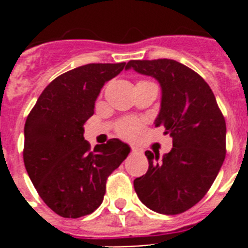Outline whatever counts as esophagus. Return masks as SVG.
Returning <instances> with one entry per match:
<instances>
[{
	"instance_id": "esophagus-1",
	"label": "esophagus",
	"mask_w": 248,
	"mask_h": 248,
	"mask_svg": "<svg viewBox=\"0 0 248 248\" xmlns=\"http://www.w3.org/2000/svg\"><path fill=\"white\" fill-rule=\"evenodd\" d=\"M131 153L133 154H143V150L138 146H131Z\"/></svg>"
}]
</instances>
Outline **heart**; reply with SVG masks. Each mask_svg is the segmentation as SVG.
Listing matches in <instances>:
<instances>
[{
    "label": "heart",
    "mask_w": 248,
    "mask_h": 248,
    "mask_svg": "<svg viewBox=\"0 0 248 248\" xmlns=\"http://www.w3.org/2000/svg\"><path fill=\"white\" fill-rule=\"evenodd\" d=\"M141 130V123L138 119H126L123 120L118 125V131L122 137L133 138L139 134Z\"/></svg>",
    "instance_id": "obj_1"
}]
</instances>
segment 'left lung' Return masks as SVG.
Returning a JSON list of instances; mask_svg holds the SVG:
<instances>
[{
  "mask_svg": "<svg viewBox=\"0 0 248 248\" xmlns=\"http://www.w3.org/2000/svg\"><path fill=\"white\" fill-rule=\"evenodd\" d=\"M150 76L161 87L155 126L172 138V149L160 159L145 151L149 169L134 180L140 201L150 210L177 215L206 195L226 155V123L209 84L174 59L130 61L125 69Z\"/></svg>",
  "mask_w": 248,
  "mask_h": 248,
  "instance_id": "1",
  "label": "left lung"
}]
</instances>
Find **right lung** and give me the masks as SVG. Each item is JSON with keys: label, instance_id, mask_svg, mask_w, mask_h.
<instances>
[{"label": "right lung", "instance_id": "right-lung-1", "mask_svg": "<svg viewBox=\"0 0 248 248\" xmlns=\"http://www.w3.org/2000/svg\"><path fill=\"white\" fill-rule=\"evenodd\" d=\"M126 63H91L57 77L46 87L25 124L23 161L31 181L57 215L78 218L103 202L109 175L130 146L119 139L91 145L84 124L94 114L100 89Z\"/></svg>", "mask_w": 248, "mask_h": 248}]
</instances>
